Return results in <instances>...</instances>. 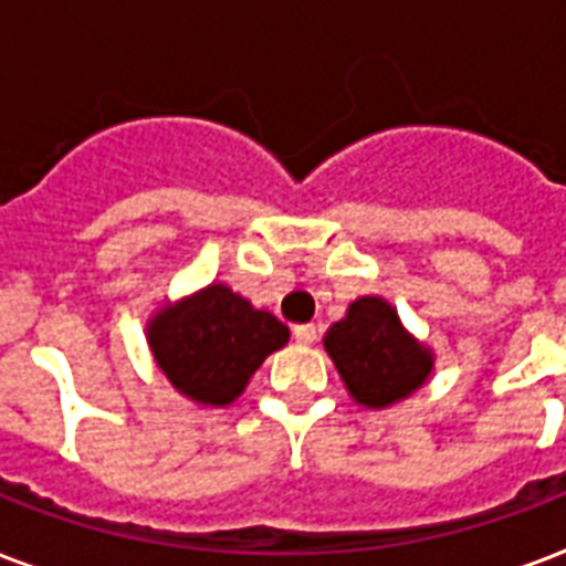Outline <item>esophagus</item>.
<instances>
[{"instance_id":"esophagus-1","label":"esophagus","mask_w":566,"mask_h":566,"mask_svg":"<svg viewBox=\"0 0 566 566\" xmlns=\"http://www.w3.org/2000/svg\"><path fill=\"white\" fill-rule=\"evenodd\" d=\"M293 337H296V344H314L317 340V326L314 323H302V326H293Z\"/></svg>"}]
</instances>
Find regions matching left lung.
Masks as SVG:
<instances>
[{"label": "left lung", "mask_w": 566, "mask_h": 566, "mask_svg": "<svg viewBox=\"0 0 566 566\" xmlns=\"http://www.w3.org/2000/svg\"><path fill=\"white\" fill-rule=\"evenodd\" d=\"M323 344L346 390L367 408H387L411 396L434 367L431 349L405 332L396 308L381 296L355 300Z\"/></svg>", "instance_id": "8db88e82"}]
</instances>
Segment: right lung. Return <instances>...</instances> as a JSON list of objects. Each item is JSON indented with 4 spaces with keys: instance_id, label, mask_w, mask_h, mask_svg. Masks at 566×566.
Listing matches in <instances>:
<instances>
[{
    "instance_id": "1",
    "label": "right lung",
    "mask_w": 566,
    "mask_h": 566,
    "mask_svg": "<svg viewBox=\"0 0 566 566\" xmlns=\"http://www.w3.org/2000/svg\"><path fill=\"white\" fill-rule=\"evenodd\" d=\"M287 337L284 323L252 308L226 284H208L188 300L164 305L146 326L149 349L170 385L211 408L234 402Z\"/></svg>"
}]
</instances>
